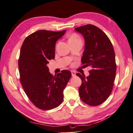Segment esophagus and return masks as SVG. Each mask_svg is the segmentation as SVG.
Returning a JSON list of instances; mask_svg holds the SVG:
<instances>
[{
    "label": "esophagus",
    "instance_id": "esophagus-1",
    "mask_svg": "<svg viewBox=\"0 0 133 133\" xmlns=\"http://www.w3.org/2000/svg\"><path fill=\"white\" fill-rule=\"evenodd\" d=\"M71 75H72V76H75L76 75V72L75 71H71Z\"/></svg>",
    "mask_w": 133,
    "mask_h": 133
}]
</instances>
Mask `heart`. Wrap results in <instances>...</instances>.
<instances>
[{"instance_id":"obj_1","label":"heart","mask_w":133,"mask_h":133,"mask_svg":"<svg viewBox=\"0 0 133 133\" xmlns=\"http://www.w3.org/2000/svg\"><path fill=\"white\" fill-rule=\"evenodd\" d=\"M81 39L80 37H79V35H77L76 34H72L71 36L70 37V38H69V40H72V39Z\"/></svg>"}]
</instances>
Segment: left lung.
Instances as JSON below:
<instances>
[{
  "mask_svg": "<svg viewBox=\"0 0 133 133\" xmlns=\"http://www.w3.org/2000/svg\"><path fill=\"white\" fill-rule=\"evenodd\" d=\"M75 30L85 40L82 64L92 67L89 76L76 74L82 81L79 88L80 98L86 104L98 106L112 92L117 70L114 50L108 36L95 25H85Z\"/></svg>",
  "mask_w": 133,
  "mask_h": 133,
  "instance_id": "1",
  "label": "left lung"
}]
</instances>
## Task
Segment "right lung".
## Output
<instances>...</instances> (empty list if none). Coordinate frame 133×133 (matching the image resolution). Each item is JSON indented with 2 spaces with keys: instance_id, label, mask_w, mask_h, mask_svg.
<instances>
[{
  "instance_id": "obj_1",
  "label": "right lung",
  "mask_w": 133,
  "mask_h": 133,
  "mask_svg": "<svg viewBox=\"0 0 133 133\" xmlns=\"http://www.w3.org/2000/svg\"><path fill=\"white\" fill-rule=\"evenodd\" d=\"M39 30L23 42L18 60L20 82L33 104L42 110L55 108L63 101V90L71 73L64 70L54 76L47 64L55 57L56 42L66 32Z\"/></svg>"
}]
</instances>
